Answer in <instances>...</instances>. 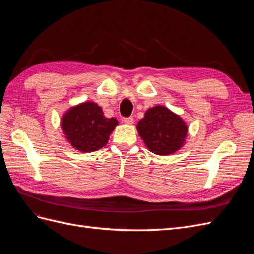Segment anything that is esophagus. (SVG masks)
<instances>
[{
    "mask_svg": "<svg viewBox=\"0 0 254 254\" xmlns=\"http://www.w3.org/2000/svg\"><path fill=\"white\" fill-rule=\"evenodd\" d=\"M123 122L126 123V124L131 125V124H133V118H132V117H129V118H124V119H123Z\"/></svg>",
    "mask_w": 254,
    "mask_h": 254,
    "instance_id": "obj_1",
    "label": "esophagus"
}]
</instances>
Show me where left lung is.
Here are the masks:
<instances>
[{
    "mask_svg": "<svg viewBox=\"0 0 254 254\" xmlns=\"http://www.w3.org/2000/svg\"><path fill=\"white\" fill-rule=\"evenodd\" d=\"M147 148L156 155H171L186 141L188 126L179 115L163 106H155L145 112L136 125Z\"/></svg>",
    "mask_w": 254,
    "mask_h": 254,
    "instance_id": "8db88e82",
    "label": "left lung"
}]
</instances>
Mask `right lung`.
<instances>
[{"label":"right lung","instance_id":"add662e5","mask_svg":"<svg viewBox=\"0 0 254 254\" xmlns=\"http://www.w3.org/2000/svg\"><path fill=\"white\" fill-rule=\"evenodd\" d=\"M118 124L117 120L107 119L101 107L91 102L72 107L61 119L66 140L83 152L96 151L106 146Z\"/></svg>","mask_w":254,"mask_h":254}]
</instances>
